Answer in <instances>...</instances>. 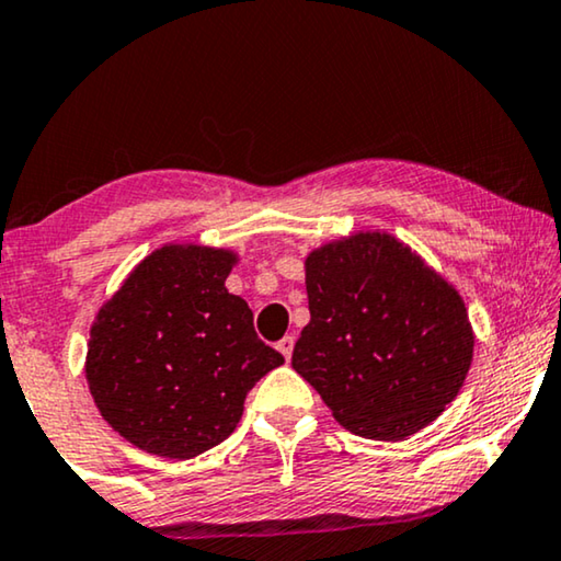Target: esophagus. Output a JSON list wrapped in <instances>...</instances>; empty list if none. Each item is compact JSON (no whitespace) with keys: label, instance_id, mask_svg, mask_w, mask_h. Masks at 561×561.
I'll use <instances>...</instances> for the list:
<instances>
[{"label":"esophagus","instance_id":"34e87169","mask_svg":"<svg viewBox=\"0 0 561 561\" xmlns=\"http://www.w3.org/2000/svg\"><path fill=\"white\" fill-rule=\"evenodd\" d=\"M294 344H296L294 336H283V340L278 342V352L286 359H290V355H294Z\"/></svg>","mask_w":561,"mask_h":561}]
</instances>
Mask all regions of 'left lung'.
<instances>
[{
  "label": "left lung",
  "instance_id": "1",
  "mask_svg": "<svg viewBox=\"0 0 561 561\" xmlns=\"http://www.w3.org/2000/svg\"><path fill=\"white\" fill-rule=\"evenodd\" d=\"M294 370L352 434L398 442L455 401L474 334L462 296L409 244L357 232L306 257Z\"/></svg>",
  "mask_w": 561,
  "mask_h": 561
}]
</instances>
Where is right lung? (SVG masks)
I'll return each instance as SVG.
<instances>
[{"label":"right lung","mask_w":561,"mask_h":561,"mask_svg":"<svg viewBox=\"0 0 561 561\" xmlns=\"http://www.w3.org/2000/svg\"><path fill=\"white\" fill-rule=\"evenodd\" d=\"M237 255L202 244L150 252L96 313L87 352L94 403L150 455L191 459L240 424L252 386L283 365L225 288Z\"/></svg>","instance_id":"obj_1"}]
</instances>
